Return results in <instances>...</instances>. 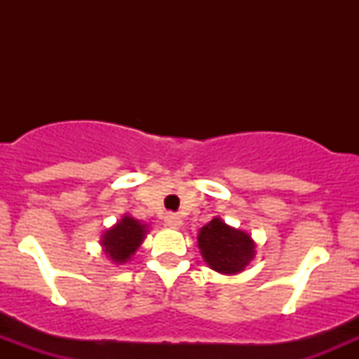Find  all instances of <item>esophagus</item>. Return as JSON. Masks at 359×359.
<instances>
[{
  "instance_id": "34e87169",
  "label": "esophagus",
  "mask_w": 359,
  "mask_h": 359,
  "mask_svg": "<svg viewBox=\"0 0 359 359\" xmlns=\"http://www.w3.org/2000/svg\"><path fill=\"white\" fill-rule=\"evenodd\" d=\"M163 219H165L166 226H170V227H180V226H182V219H180L177 213L168 212V213H165V217H163Z\"/></svg>"
}]
</instances>
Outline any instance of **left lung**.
<instances>
[{
  "label": "left lung",
  "mask_w": 359,
  "mask_h": 359,
  "mask_svg": "<svg viewBox=\"0 0 359 359\" xmlns=\"http://www.w3.org/2000/svg\"><path fill=\"white\" fill-rule=\"evenodd\" d=\"M198 247L205 262L217 273L236 274L255 255V243L247 233L227 226L224 220L215 217L198 236Z\"/></svg>",
  "instance_id": "1"
}]
</instances>
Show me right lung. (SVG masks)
Returning a JSON list of instances; mask_svg holds the SVG:
<instances>
[{
	"label": "right lung",
	"instance_id": "right-lung-1",
	"mask_svg": "<svg viewBox=\"0 0 359 359\" xmlns=\"http://www.w3.org/2000/svg\"><path fill=\"white\" fill-rule=\"evenodd\" d=\"M144 238H146V226L133 217L125 215L114 227L104 233L102 247L111 260L123 264L140 247Z\"/></svg>",
	"mask_w": 359,
	"mask_h": 359
}]
</instances>
